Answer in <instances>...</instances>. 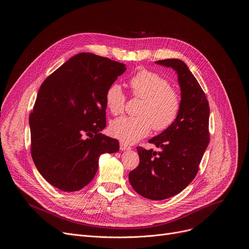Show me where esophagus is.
<instances>
[{"label":"esophagus","mask_w":249,"mask_h":249,"mask_svg":"<svg viewBox=\"0 0 249 249\" xmlns=\"http://www.w3.org/2000/svg\"><path fill=\"white\" fill-rule=\"evenodd\" d=\"M120 150L121 151H128V150H131V147H129L126 144L122 143V142H120Z\"/></svg>","instance_id":"obj_1"}]
</instances>
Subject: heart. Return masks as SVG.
I'll return each mask as SVG.
<instances>
[{
    "label": "heart",
    "mask_w": 249,
    "mask_h": 249,
    "mask_svg": "<svg viewBox=\"0 0 249 249\" xmlns=\"http://www.w3.org/2000/svg\"><path fill=\"white\" fill-rule=\"evenodd\" d=\"M134 96L142 99L138 117H120L109 126L111 136L124 144H135L147 137L152 128L156 132L168 129L180 111V97L169 82L159 74L142 70L130 79ZM126 95L122 87L111 84L105 91L106 108L113 115L124 112Z\"/></svg>",
    "instance_id": "obj_1"
}]
</instances>
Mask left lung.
Returning a JSON list of instances; mask_svg holds the SVG:
<instances>
[{
  "label": "left lung",
  "instance_id": "1",
  "mask_svg": "<svg viewBox=\"0 0 249 249\" xmlns=\"http://www.w3.org/2000/svg\"><path fill=\"white\" fill-rule=\"evenodd\" d=\"M156 63L176 72L181 90L180 111L168 129L149 141L158 152L137 148L140 162L130 171L129 181L141 196L164 200L180 193L195 178L210 142V108L202 88L183 61Z\"/></svg>",
  "mask_w": 249,
  "mask_h": 249
}]
</instances>
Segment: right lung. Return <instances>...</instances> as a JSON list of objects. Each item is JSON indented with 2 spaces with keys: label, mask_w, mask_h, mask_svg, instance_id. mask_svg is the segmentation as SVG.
Here are the masks:
<instances>
[{
  "label": "right lung",
  "mask_w": 249,
  "mask_h": 249,
  "mask_svg": "<svg viewBox=\"0 0 249 249\" xmlns=\"http://www.w3.org/2000/svg\"><path fill=\"white\" fill-rule=\"evenodd\" d=\"M126 71L124 64L92 53L69 59L41 85L29 115L31 157L54 187L78 191L98 168L100 155L119 151L106 126L105 91Z\"/></svg>",
  "instance_id": "1"
}]
</instances>
